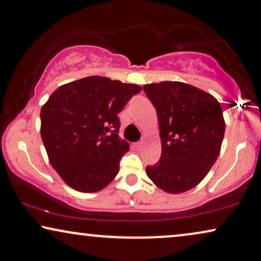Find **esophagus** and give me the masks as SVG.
<instances>
[{
	"mask_svg": "<svg viewBox=\"0 0 261 261\" xmlns=\"http://www.w3.org/2000/svg\"><path fill=\"white\" fill-rule=\"evenodd\" d=\"M143 144H144V142H143V141L137 142V143H136V144H135V148H136V149H141L142 146H143Z\"/></svg>",
	"mask_w": 261,
	"mask_h": 261,
	"instance_id": "1",
	"label": "esophagus"
}]
</instances>
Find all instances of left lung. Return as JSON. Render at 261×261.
Segmentation results:
<instances>
[{
    "instance_id": "left-lung-1",
    "label": "left lung",
    "mask_w": 261,
    "mask_h": 261,
    "mask_svg": "<svg viewBox=\"0 0 261 261\" xmlns=\"http://www.w3.org/2000/svg\"><path fill=\"white\" fill-rule=\"evenodd\" d=\"M143 90L156 108L162 144L159 163L146 167V175L163 192H188L218 160L226 129L221 105L181 82L146 84Z\"/></svg>"
}]
</instances>
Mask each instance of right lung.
<instances>
[{"label":"right lung","mask_w":261,"mask_h":261,"mask_svg":"<svg viewBox=\"0 0 261 261\" xmlns=\"http://www.w3.org/2000/svg\"><path fill=\"white\" fill-rule=\"evenodd\" d=\"M142 87L92 75L65 84L41 109L40 134L49 163L66 185L95 193L113 181L129 143L118 113Z\"/></svg>","instance_id":"add662e5"}]
</instances>
